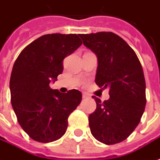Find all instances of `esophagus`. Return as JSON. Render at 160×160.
<instances>
[{
	"instance_id": "obj_1",
	"label": "esophagus",
	"mask_w": 160,
	"mask_h": 160,
	"mask_svg": "<svg viewBox=\"0 0 160 160\" xmlns=\"http://www.w3.org/2000/svg\"><path fill=\"white\" fill-rule=\"evenodd\" d=\"M82 98H83L84 99H88V98H89V96H88V94H86V93H83V94H82Z\"/></svg>"
}]
</instances>
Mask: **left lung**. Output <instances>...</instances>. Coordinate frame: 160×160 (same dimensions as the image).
<instances>
[{
    "instance_id": "left-lung-1",
    "label": "left lung",
    "mask_w": 160,
    "mask_h": 160,
    "mask_svg": "<svg viewBox=\"0 0 160 160\" xmlns=\"http://www.w3.org/2000/svg\"><path fill=\"white\" fill-rule=\"evenodd\" d=\"M83 44L98 59L95 83L109 88L110 98L89 115L92 136L106 145L127 138L137 127L146 104V80L137 54L122 38L112 32L80 34Z\"/></svg>"
}]
</instances>
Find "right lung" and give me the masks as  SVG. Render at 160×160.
<instances>
[{"label": "right lung", "mask_w": 160, "mask_h": 160, "mask_svg": "<svg viewBox=\"0 0 160 160\" xmlns=\"http://www.w3.org/2000/svg\"><path fill=\"white\" fill-rule=\"evenodd\" d=\"M81 44L77 34H45L27 46L14 62L9 82L11 103L20 126L35 141L61 138L68 116L80 105V91L61 93L49 83L63 71L65 57Z\"/></svg>", "instance_id": "right-lung-1"}]
</instances>
